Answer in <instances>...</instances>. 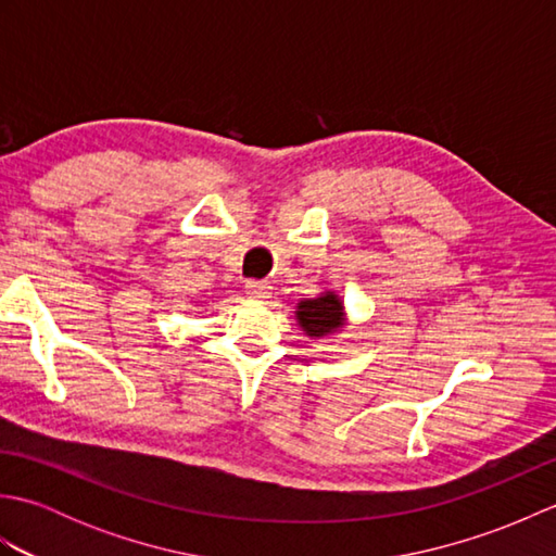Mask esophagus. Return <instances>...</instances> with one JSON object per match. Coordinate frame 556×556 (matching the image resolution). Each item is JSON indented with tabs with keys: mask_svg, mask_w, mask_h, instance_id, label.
I'll return each instance as SVG.
<instances>
[{
	"mask_svg": "<svg viewBox=\"0 0 556 556\" xmlns=\"http://www.w3.org/2000/svg\"><path fill=\"white\" fill-rule=\"evenodd\" d=\"M245 293L251 299H255V301H265V299H269L271 296V291H269V285H265V281H248L245 285Z\"/></svg>",
	"mask_w": 556,
	"mask_h": 556,
	"instance_id": "esophagus-1",
	"label": "esophagus"
}]
</instances>
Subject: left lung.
<instances>
[{
	"label": "left lung",
	"instance_id": "obj_1",
	"mask_svg": "<svg viewBox=\"0 0 556 556\" xmlns=\"http://www.w3.org/2000/svg\"><path fill=\"white\" fill-rule=\"evenodd\" d=\"M293 315H296L303 334L311 339H332L344 332L349 325L344 299L334 289H325L315 299H301Z\"/></svg>",
	"mask_w": 556,
	"mask_h": 556
}]
</instances>
